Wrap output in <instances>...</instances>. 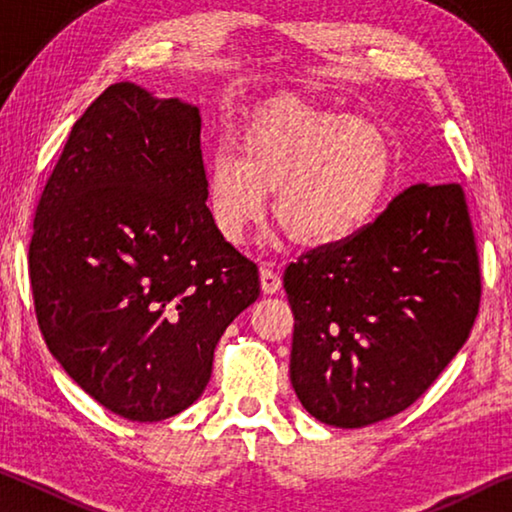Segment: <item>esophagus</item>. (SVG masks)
Instances as JSON below:
<instances>
[{
	"label": "esophagus",
	"mask_w": 512,
	"mask_h": 512,
	"mask_svg": "<svg viewBox=\"0 0 512 512\" xmlns=\"http://www.w3.org/2000/svg\"><path fill=\"white\" fill-rule=\"evenodd\" d=\"M259 280H262V291L264 293H277L282 287V280H280V273L275 271L273 266L264 264L259 268Z\"/></svg>",
	"instance_id": "1"
}]
</instances>
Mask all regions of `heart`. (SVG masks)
<instances>
[{
  "label": "heart",
  "instance_id": "b5f03b06",
  "mask_svg": "<svg viewBox=\"0 0 512 512\" xmlns=\"http://www.w3.org/2000/svg\"><path fill=\"white\" fill-rule=\"evenodd\" d=\"M393 183V151L381 128L345 112L275 99L239 135V158L214 153L205 196L212 225L241 244L264 219L307 250L341 246L379 212Z\"/></svg>",
  "mask_w": 512,
  "mask_h": 512
}]
</instances>
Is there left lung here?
I'll return each instance as SVG.
<instances>
[{
	"label": "left lung",
	"mask_w": 512,
	"mask_h": 512,
	"mask_svg": "<svg viewBox=\"0 0 512 512\" xmlns=\"http://www.w3.org/2000/svg\"><path fill=\"white\" fill-rule=\"evenodd\" d=\"M296 318L291 386L316 420L359 429L418 400L479 314L481 275L461 185H411L341 246L284 271Z\"/></svg>",
	"instance_id": "8db88e82"
}]
</instances>
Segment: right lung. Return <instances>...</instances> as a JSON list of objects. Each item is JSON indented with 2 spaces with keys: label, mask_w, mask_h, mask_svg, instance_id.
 Returning <instances> with one entry per match:
<instances>
[{
  "label": "right lung",
  "mask_w": 512,
  "mask_h": 512,
  "mask_svg": "<svg viewBox=\"0 0 512 512\" xmlns=\"http://www.w3.org/2000/svg\"><path fill=\"white\" fill-rule=\"evenodd\" d=\"M201 110L115 83L83 112L40 196L29 277L49 352L133 422L192 406L214 348L259 298L212 225Z\"/></svg>",
  "instance_id": "add662e5"
}]
</instances>
